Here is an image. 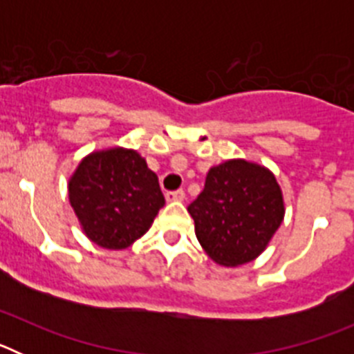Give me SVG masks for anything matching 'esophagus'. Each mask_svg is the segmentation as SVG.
<instances>
[{"label": "esophagus", "instance_id": "esophagus-1", "mask_svg": "<svg viewBox=\"0 0 354 354\" xmlns=\"http://www.w3.org/2000/svg\"><path fill=\"white\" fill-rule=\"evenodd\" d=\"M186 193L183 189H175V192H167V200L168 202H183Z\"/></svg>", "mask_w": 354, "mask_h": 354}]
</instances>
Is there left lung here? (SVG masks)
I'll list each match as a JSON object with an SVG mask.
<instances>
[{"label":"left lung","mask_w":354,"mask_h":354,"mask_svg":"<svg viewBox=\"0 0 354 354\" xmlns=\"http://www.w3.org/2000/svg\"><path fill=\"white\" fill-rule=\"evenodd\" d=\"M187 211L205 253L232 268L264 252L286 212L274 175L245 159L211 168L204 189Z\"/></svg>","instance_id":"obj_1"}]
</instances>
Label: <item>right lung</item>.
Segmentation results:
<instances>
[{"label": "right lung", "instance_id": "add662e5", "mask_svg": "<svg viewBox=\"0 0 354 354\" xmlns=\"http://www.w3.org/2000/svg\"><path fill=\"white\" fill-rule=\"evenodd\" d=\"M68 198L84 234L108 250L133 245L165 205L158 175L126 149L86 156L68 183Z\"/></svg>", "mask_w": 354, "mask_h": 354}]
</instances>
